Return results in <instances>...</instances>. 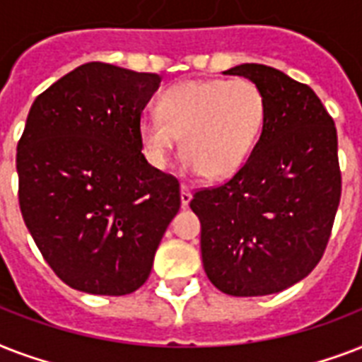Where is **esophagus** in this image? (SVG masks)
Segmentation results:
<instances>
[{
  "label": "esophagus",
  "mask_w": 362,
  "mask_h": 362,
  "mask_svg": "<svg viewBox=\"0 0 362 362\" xmlns=\"http://www.w3.org/2000/svg\"><path fill=\"white\" fill-rule=\"evenodd\" d=\"M189 201H192V189H189L186 184H182V186H180V203H182V206H187V204H189Z\"/></svg>",
  "instance_id": "34e87169"
}]
</instances>
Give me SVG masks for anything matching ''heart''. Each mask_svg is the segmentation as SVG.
I'll return each mask as SVG.
<instances>
[{
    "label": "heart",
    "mask_w": 362,
    "mask_h": 362,
    "mask_svg": "<svg viewBox=\"0 0 362 362\" xmlns=\"http://www.w3.org/2000/svg\"><path fill=\"white\" fill-rule=\"evenodd\" d=\"M264 112L263 92L247 78L184 81L159 95L158 115L142 116L139 136L156 169L169 165L182 136L184 169L226 178L250 158Z\"/></svg>",
    "instance_id": "b5f03b06"
}]
</instances>
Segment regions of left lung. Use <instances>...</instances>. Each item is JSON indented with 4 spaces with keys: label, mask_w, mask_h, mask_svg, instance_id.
<instances>
[{
    "label": "left lung",
    "mask_w": 362,
    "mask_h": 362,
    "mask_svg": "<svg viewBox=\"0 0 362 362\" xmlns=\"http://www.w3.org/2000/svg\"><path fill=\"white\" fill-rule=\"evenodd\" d=\"M223 75L255 82L267 112L231 180L193 195L209 280L233 297L280 293L314 270L337 216L342 175L334 122L314 90L261 64Z\"/></svg>",
    "instance_id": "obj_1"
}]
</instances>
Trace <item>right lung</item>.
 Segmentation results:
<instances>
[{
    "instance_id": "right-lung-1",
    "label": "right lung",
    "mask_w": 362,
    "mask_h": 362,
    "mask_svg": "<svg viewBox=\"0 0 362 362\" xmlns=\"http://www.w3.org/2000/svg\"><path fill=\"white\" fill-rule=\"evenodd\" d=\"M161 76L90 62L33 101L16 148L18 203L39 252L78 291L148 280L180 184L148 163L139 122Z\"/></svg>"
}]
</instances>
